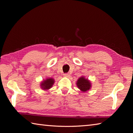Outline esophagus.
Returning a JSON list of instances; mask_svg holds the SVG:
<instances>
[{
	"label": "esophagus",
	"mask_w": 133,
	"mask_h": 133,
	"mask_svg": "<svg viewBox=\"0 0 133 133\" xmlns=\"http://www.w3.org/2000/svg\"><path fill=\"white\" fill-rule=\"evenodd\" d=\"M70 76V75L69 73H66V74H64V76H65V77H66V78H69Z\"/></svg>",
	"instance_id": "obj_1"
}]
</instances>
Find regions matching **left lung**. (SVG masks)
<instances>
[{
  "instance_id": "left-lung-1",
  "label": "left lung",
  "mask_w": 133,
  "mask_h": 133,
  "mask_svg": "<svg viewBox=\"0 0 133 133\" xmlns=\"http://www.w3.org/2000/svg\"><path fill=\"white\" fill-rule=\"evenodd\" d=\"M76 84L78 89L83 92L89 91L91 88V82L84 76H82L78 79Z\"/></svg>"
}]
</instances>
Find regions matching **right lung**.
<instances>
[{"instance_id":"1","label":"right lung","mask_w":133,"mask_h":133,"mask_svg":"<svg viewBox=\"0 0 133 133\" xmlns=\"http://www.w3.org/2000/svg\"><path fill=\"white\" fill-rule=\"evenodd\" d=\"M55 83V80L52 78H47L43 80L40 84V87L44 90H48L52 88Z\"/></svg>"}]
</instances>
